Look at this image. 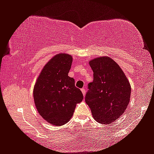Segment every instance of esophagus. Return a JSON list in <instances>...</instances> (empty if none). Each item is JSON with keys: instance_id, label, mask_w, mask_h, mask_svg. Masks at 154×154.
Returning <instances> with one entry per match:
<instances>
[{"instance_id": "esophagus-1", "label": "esophagus", "mask_w": 154, "mask_h": 154, "mask_svg": "<svg viewBox=\"0 0 154 154\" xmlns=\"http://www.w3.org/2000/svg\"><path fill=\"white\" fill-rule=\"evenodd\" d=\"M81 91H82V93H83V95H85V93H86V89H85L84 88H82V89H81Z\"/></svg>"}]
</instances>
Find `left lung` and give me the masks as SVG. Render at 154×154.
Segmentation results:
<instances>
[{"mask_svg": "<svg viewBox=\"0 0 154 154\" xmlns=\"http://www.w3.org/2000/svg\"><path fill=\"white\" fill-rule=\"evenodd\" d=\"M93 81L88 84L85 101L95 120L103 125L116 121L124 113L130 101V83L119 65L109 57L89 61Z\"/></svg>", "mask_w": 154, "mask_h": 154, "instance_id": "obj_1", "label": "left lung"}]
</instances>
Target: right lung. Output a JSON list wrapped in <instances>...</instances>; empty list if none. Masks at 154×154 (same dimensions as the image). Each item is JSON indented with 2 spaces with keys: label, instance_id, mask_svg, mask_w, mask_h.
<instances>
[{
  "label": "right lung",
  "instance_id": "obj_1",
  "mask_svg": "<svg viewBox=\"0 0 154 154\" xmlns=\"http://www.w3.org/2000/svg\"><path fill=\"white\" fill-rule=\"evenodd\" d=\"M72 62L70 54H56L43 68L34 87L38 113L58 127L70 120L76 104L84 99L82 91L75 86V79L68 76Z\"/></svg>",
  "mask_w": 154,
  "mask_h": 154
}]
</instances>
